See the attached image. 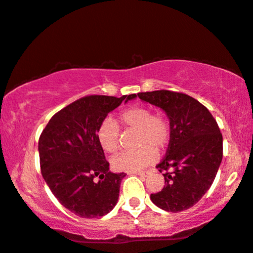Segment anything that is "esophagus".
Here are the masks:
<instances>
[{
	"mask_svg": "<svg viewBox=\"0 0 253 253\" xmlns=\"http://www.w3.org/2000/svg\"><path fill=\"white\" fill-rule=\"evenodd\" d=\"M132 174H139L141 177H146L148 173H149V171H139V172H130Z\"/></svg>",
	"mask_w": 253,
	"mask_h": 253,
	"instance_id": "1",
	"label": "esophagus"
}]
</instances>
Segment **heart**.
Here are the masks:
<instances>
[{
    "label": "heart",
    "mask_w": 253,
    "mask_h": 253,
    "mask_svg": "<svg viewBox=\"0 0 253 253\" xmlns=\"http://www.w3.org/2000/svg\"><path fill=\"white\" fill-rule=\"evenodd\" d=\"M119 121L126 128L136 129L137 146L135 151H124L113 158L116 170L136 172L157 160L156 150H162L170 139V123L164 113L151 114L144 106H133L119 114ZM97 139L106 153L112 154L119 148V127L112 119L104 120L97 130ZM144 147H142V146Z\"/></svg>",
    "instance_id": "obj_1"
}]
</instances>
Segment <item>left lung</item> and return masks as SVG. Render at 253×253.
Listing matches in <instances>:
<instances>
[{
	"mask_svg": "<svg viewBox=\"0 0 253 253\" xmlns=\"http://www.w3.org/2000/svg\"><path fill=\"white\" fill-rule=\"evenodd\" d=\"M160 107L170 121L166 157L156 168L166 186L150 199L163 211H183L210 190L223 156V139L207 107L185 93L157 90L128 96Z\"/></svg>",
	"mask_w": 253,
	"mask_h": 253,
	"instance_id": "left-lung-1",
	"label": "left lung"
}]
</instances>
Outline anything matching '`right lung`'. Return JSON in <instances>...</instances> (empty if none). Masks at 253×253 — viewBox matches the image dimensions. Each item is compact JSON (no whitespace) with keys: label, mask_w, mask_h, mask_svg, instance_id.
Segmentation results:
<instances>
[{"label":"right lung","mask_w":253,"mask_h":253,"mask_svg":"<svg viewBox=\"0 0 253 253\" xmlns=\"http://www.w3.org/2000/svg\"><path fill=\"white\" fill-rule=\"evenodd\" d=\"M125 99L128 96L83 97L54 114L39 137L43 179L62 206L80 217L104 216L117 205L126 173L109 170L97 130Z\"/></svg>","instance_id":"obj_1"}]
</instances>
